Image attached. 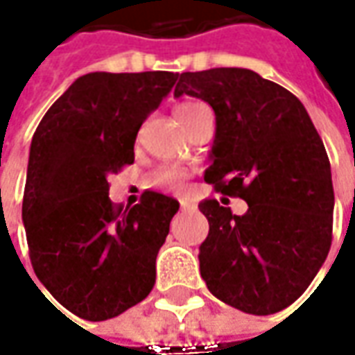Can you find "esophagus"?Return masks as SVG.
Masks as SVG:
<instances>
[{
    "instance_id": "1",
    "label": "esophagus",
    "mask_w": 355,
    "mask_h": 355,
    "mask_svg": "<svg viewBox=\"0 0 355 355\" xmlns=\"http://www.w3.org/2000/svg\"><path fill=\"white\" fill-rule=\"evenodd\" d=\"M180 207H182V209H193V207H196V203H193L191 199L182 198L180 199Z\"/></svg>"
}]
</instances>
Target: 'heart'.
<instances>
[{
	"mask_svg": "<svg viewBox=\"0 0 355 355\" xmlns=\"http://www.w3.org/2000/svg\"><path fill=\"white\" fill-rule=\"evenodd\" d=\"M203 106H205V104L201 103L180 104V106L175 108V116H178V120H182V118H187L189 114H193L196 110L203 108ZM187 180H189V173L182 170V168H173V166L162 168V170L156 173V178H154L156 185H159V187H168V189H184L185 184H187Z\"/></svg>",
	"mask_w": 355,
	"mask_h": 355,
	"instance_id": "1",
	"label": "heart"
}]
</instances>
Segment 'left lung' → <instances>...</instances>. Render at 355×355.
<instances>
[{
	"label": "left lung",
	"mask_w": 355,
	"mask_h": 355,
	"mask_svg": "<svg viewBox=\"0 0 355 355\" xmlns=\"http://www.w3.org/2000/svg\"><path fill=\"white\" fill-rule=\"evenodd\" d=\"M173 94L211 106L217 132L205 182L249 205L233 215L217 199L199 203L209 221L199 247L207 288L247 314L291 306L326 261L334 223L330 159L306 108L249 69L182 73Z\"/></svg>",
	"instance_id": "left-lung-1"
}]
</instances>
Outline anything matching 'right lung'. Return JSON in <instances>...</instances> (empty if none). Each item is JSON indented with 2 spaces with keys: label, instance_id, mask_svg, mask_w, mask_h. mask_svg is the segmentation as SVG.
Listing matches in <instances>:
<instances>
[{
  "label": "right lung",
  "instance_id": "obj_1",
  "mask_svg": "<svg viewBox=\"0 0 355 355\" xmlns=\"http://www.w3.org/2000/svg\"><path fill=\"white\" fill-rule=\"evenodd\" d=\"M178 73H89L39 122L23 191V225L37 279L83 320L114 318L156 282V257L180 209L144 191L122 209L108 175L134 164L138 130Z\"/></svg>",
  "mask_w": 355,
  "mask_h": 355
}]
</instances>
